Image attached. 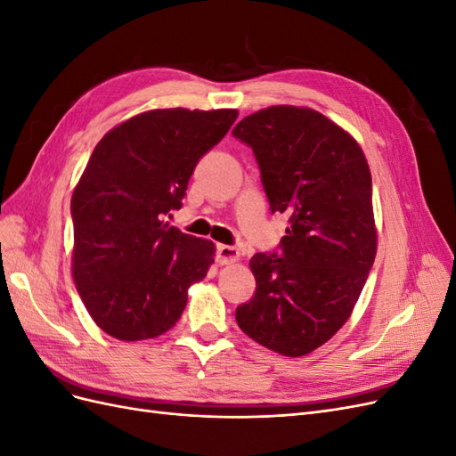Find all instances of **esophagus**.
Here are the masks:
<instances>
[{"instance_id":"1","label":"esophagus","mask_w":456,"mask_h":456,"mask_svg":"<svg viewBox=\"0 0 456 456\" xmlns=\"http://www.w3.org/2000/svg\"><path fill=\"white\" fill-rule=\"evenodd\" d=\"M240 258V251L232 245H218L216 247V262L218 265H232Z\"/></svg>"}]
</instances>
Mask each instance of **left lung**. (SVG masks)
I'll return each mask as SVG.
<instances>
[{"mask_svg":"<svg viewBox=\"0 0 456 456\" xmlns=\"http://www.w3.org/2000/svg\"><path fill=\"white\" fill-rule=\"evenodd\" d=\"M232 134L253 150L270 211L289 216L278 249L251 258L256 291L236 322L273 352L310 354L346 323L375 262L367 159L310 108L260 110Z\"/></svg>","mask_w":456,"mask_h":456,"instance_id":"1","label":"left lung"}]
</instances>
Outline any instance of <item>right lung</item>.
Listing matches in <instances>:
<instances>
[{
	"instance_id": "add662e5",
	"label": "right lung",
	"mask_w": 456,
	"mask_h": 456,
	"mask_svg": "<svg viewBox=\"0 0 456 456\" xmlns=\"http://www.w3.org/2000/svg\"><path fill=\"white\" fill-rule=\"evenodd\" d=\"M236 110H151L94 146L74 190V281L94 323L119 340L169 330L203 280L215 245L163 216L183 207L198 161L224 139Z\"/></svg>"
}]
</instances>
